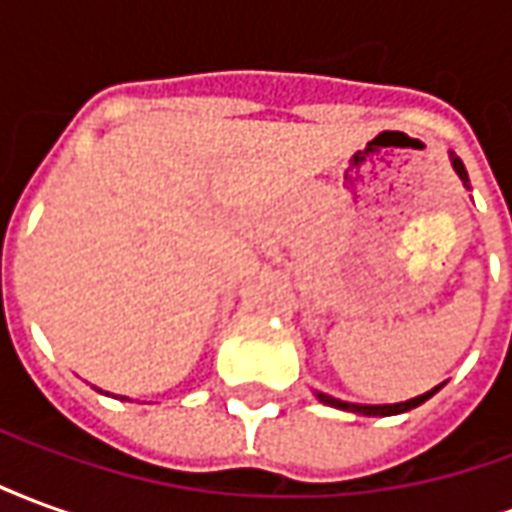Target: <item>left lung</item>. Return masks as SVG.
Instances as JSON below:
<instances>
[{
    "label": "left lung",
    "mask_w": 512,
    "mask_h": 512,
    "mask_svg": "<svg viewBox=\"0 0 512 512\" xmlns=\"http://www.w3.org/2000/svg\"><path fill=\"white\" fill-rule=\"evenodd\" d=\"M452 167L458 172V178L463 180V186H469V175H466V167H463V161L458 156H452ZM441 386L436 389H430L425 395L419 397H411L406 403H395V406H356V403H343V400H337V397H329L318 392V400L326 403V406H334V408H343V411H354V414H365V417H392V414H403V411H411V408L422 406L430 395H436Z\"/></svg>",
    "instance_id": "obj_1"
}]
</instances>
